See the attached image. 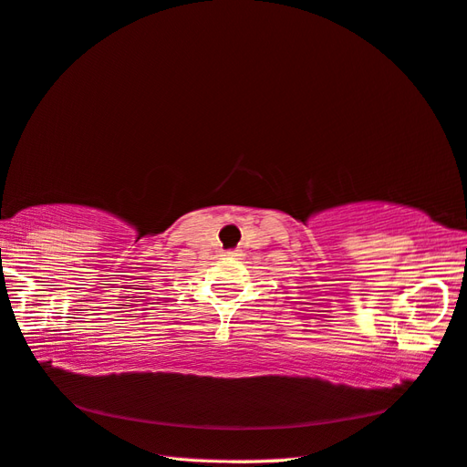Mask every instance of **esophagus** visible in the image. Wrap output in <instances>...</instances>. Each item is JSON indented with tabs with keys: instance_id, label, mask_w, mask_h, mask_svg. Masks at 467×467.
Segmentation results:
<instances>
[{
	"instance_id": "1",
	"label": "esophagus",
	"mask_w": 467,
	"mask_h": 467,
	"mask_svg": "<svg viewBox=\"0 0 467 467\" xmlns=\"http://www.w3.org/2000/svg\"><path fill=\"white\" fill-rule=\"evenodd\" d=\"M232 255H234V252H232Z\"/></svg>"
}]
</instances>
